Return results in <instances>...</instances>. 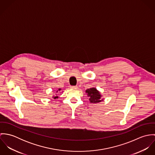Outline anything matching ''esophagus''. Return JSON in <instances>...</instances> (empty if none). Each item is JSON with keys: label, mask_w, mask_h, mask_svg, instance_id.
Wrapping results in <instances>:
<instances>
[{"label": "esophagus", "mask_w": 155, "mask_h": 155, "mask_svg": "<svg viewBox=\"0 0 155 155\" xmlns=\"http://www.w3.org/2000/svg\"><path fill=\"white\" fill-rule=\"evenodd\" d=\"M70 88L71 89H76L78 88V87L77 86H71Z\"/></svg>", "instance_id": "1"}]
</instances>
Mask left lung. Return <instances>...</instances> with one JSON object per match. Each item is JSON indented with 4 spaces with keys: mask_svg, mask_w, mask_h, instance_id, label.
I'll return each instance as SVG.
<instances>
[{
    "mask_svg": "<svg viewBox=\"0 0 155 155\" xmlns=\"http://www.w3.org/2000/svg\"><path fill=\"white\" fill-rule=\"evenodd\" d=\"M86 93L89 97V100L91 103H98L101 102L103 100H101V95H100L98 91L95 88L88 89L86 90Z\"/></svg>",
    "mask_w": 155,
    "mask_h": 155,
    "instance_id": "8db88e82",
    "label": "left lung"
}]
</instances>
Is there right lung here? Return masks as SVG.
Instances as JSON below:
<instances>
[{"mask_svg":"<svg viewBox=\"0 0 155 155\" xmlns=\"http://www.w3.org/2000/svg\"><path fill=\"white\" fill-rule=\"evenodd\" d=\"M61 89H58V90H57V92H58V91H60V90H61ZM53 98H54V99H55V98H58V97H57V96H56V97H53Z\"/></svg>","mask_w":155,"mask_h":155,"instance_id":"add662e5","label":"right lung"}]
</instances>
